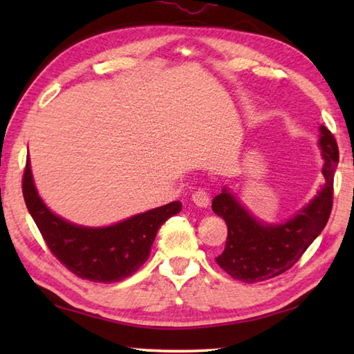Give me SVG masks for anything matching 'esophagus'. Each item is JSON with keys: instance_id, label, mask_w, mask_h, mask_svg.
I'll return each mask as SVG.
<instances>
[{"instance_id": "obj_1", "label": "esophagus", "mask_w": 354, "mask_h": 354, "mask_svg": "<svg viewBox=\"0 0 354 354\" xmlns=\"http://www.w3.org/2000/svg\"><path fill=\"white\" fill-rule=\"evenodd\" d=\"M192 201L195 203L198 207H207L209 206V195L206 190L198 189L194 192V195H192Z\"/></svg>"}]
</instances>
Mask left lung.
<instances>
[{
  "instance_id": "1",
  "label": "left lung",
  "mask_w": 354,
  "mask_h": 354,
  "mask_svg": "<svg viewBox=\"0 0 354 354\" xmlns=\"http://www.w3.org/2000/svg\"><path fill=\"white\" fill-rule=\"evenodd\" d=\"M317 145L322 151L325 184L306 206L286 221L268 223L254 217L226 185L212 200V211L223 217L227 226L225 250L215 261L234 279L251 284L289 270L326 226L339 149L334 136L323 124L319 127Z\"/></svg>"
}]
</instances>
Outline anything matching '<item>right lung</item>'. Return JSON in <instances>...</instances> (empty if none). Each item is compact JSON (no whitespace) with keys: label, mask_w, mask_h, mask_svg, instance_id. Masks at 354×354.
Wrapping results in <instances>:
<instances>
[{"label":"right lung","mask_w":354,"mask_h":354,"mask_svg":"<svg viewBox=\"0 0 354 354\" xmlns=\"http://www.w3.org/2000/svg\"><path fill=\"white\" fill-rule=\"evenodd\" d=\"M23 196L53 254L70 272L93 283H115L131 277L148 259L159 227L183 207L179 201H173L107 226L71 223L53 212L40 198L29 156L23 176Z\"/></svg>","instance_id":"right-lung-1"}]
</instances>
